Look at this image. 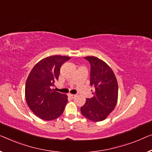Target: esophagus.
I'll return each instance as SVG.
<instances>
[{"label": "esophagus", "instance_id": "obj_1", "mask_svg": "<svg viewBox=\"0 0 152 152\" xmlns=\"http://www.w3.org/2000/svg\"><path fill=\"white\" fill-rule=\"evenodd\" d=\"M68 96L69 98H74L76 97V95H74V94H68Z\"/></svg>", "mask_w": 152, "mask_h": 152}]
</instances>
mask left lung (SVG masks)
<instances>
[{"label": "left lung", "instance_id": "left-lung-1", "mask_svg": "<svg viewBox=\"0 0 152 152\" xmlns=\"http://www.w3.org/2000/svg\"><path fill=\"white\" fill-rule=\"evenodd\" d=\"M91 65L90 85L94 87V97L87 98L80 108L84 117L93 121L104 120L117 104L118 84L109 65L96 56L84 57Z\"/></svg>", "mask_w": 152, "mask_h": 152}]
</instances>
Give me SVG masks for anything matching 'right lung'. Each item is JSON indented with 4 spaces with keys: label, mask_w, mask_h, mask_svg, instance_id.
Listing matches in <instances>:
<instances>
[{
    "label": "right lung",
    "mask_w": 152,
    "mask_h": 152,
    "mask_svg": "<svg viewBox=\"0 0 152 152\" xmlns=\"http://www.w3.org/2000/svg\"><path fill=\"white\" fill-rule=\"evenodd\" d=\"M69 56L54 55L39 61L31 70L25 85V98L30 109L40 119L50 121L64 111L67 96L51 89L58 80L62 64Z\"/></svg>",
    "instance_id": "obj_1"
}]
</instances>
